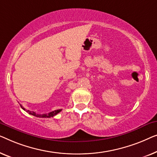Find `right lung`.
Returning a JSON list of instances; mask_svg holds the SVG:
<instances>
[{
	"mask_svg": "<svg viewBox=\"0 0 157 157\" xmlns=\"http://www.w3.org/2000/svg\"><path fill=\"white\" fill-rule=\"evenodd\" d=\"M21 107L22 109L23 110H25L27 112H28L30 114H32V115L35 116V117H42V118H50V117H54L55 115H56L59 113V112H60L62 111V109H57V110H54V111L52 112H50L48 114H36L35 112H31L30 111V110H25V109L24 107H22V105H21Z\"/></svg>",
	"mask_w": 157,
	"mask_h": 157,
	"instance_id": "1",
	"label": "right lung"
}]
</instances>
